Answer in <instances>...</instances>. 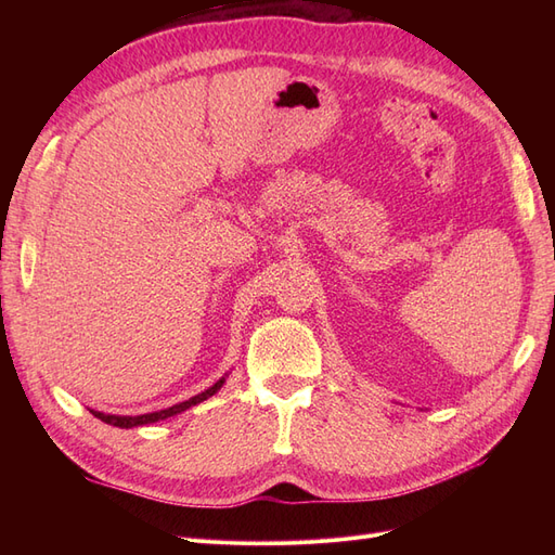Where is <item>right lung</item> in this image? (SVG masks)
Wrapping results in <instances>:
<instances>
[{
    "instance_id": "right-lung-1",
    "label": "right lung",
    "mask_w": 555,
    "mask_h": 555,
    "mask_svg": "<svg viewBox=\"0 0 555 555\" xmlns=\"http://www.w3.org/2000/svg\"><path fill=\"white\" fill-rule=\"evenodd\" d=\"M224 382H227V375H224V377H220V379H217L212 386H208L206 391H201V393L192 396L190 400H182V402H178V405H173V408H166V410H159V412H147V414H137V416L106 414V412H96V410H90V412H92L96 418H102L104 424H108V426H115V428H137V426L157 424V422H164V418L176 416V414H180V412H184V410H190V408L198 405V402L208 400L210 396H215L217 391L222 389V384H224Z\"/></svg>"
}]
</instances>
